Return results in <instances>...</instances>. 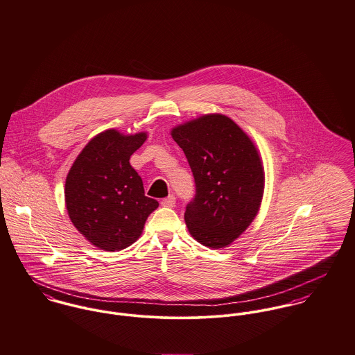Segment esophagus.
<instances>
[{"mask_svg":"<svg viewBox=\"0 0 355 355\" xmlns=\"http://www.w3.org/2000/svg\"><path fill=\"white\" fill-rule=\"evenodd\" d=\"M160 204H162L163 207H168V208H171V207H174V205H175V197L173 196V195H170V196L163 198Z\"/></svg>","mask_w":355,"mask_h":355,"instance_id":"obj_1","label":"esophagus"}]
</instances>
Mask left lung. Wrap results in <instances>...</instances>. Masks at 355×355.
I'll use <instances>...</instances> for the list:
<instances>
[{
	"mask_svg": "<svg viewBox=\"0 0 355 355\" xmlns=\"http://www.w3.org/2000/svg\"><path fill=\"white\" fill-rule=\"evenodd\" d=\"M192 168L196 195L187 205L191 236L211 249L226 248L256 218L264 167L250 137L223 114H205L171 129Z\"/></svg>",
	"mask_w": 355,
	"mask_h": 355,
	"instance_id": "1",
	"label": "left lung"
}]
</instances>
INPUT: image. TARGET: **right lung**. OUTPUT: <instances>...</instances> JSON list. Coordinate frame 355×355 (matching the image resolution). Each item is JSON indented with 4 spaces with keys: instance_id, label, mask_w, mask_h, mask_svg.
I'll return each instance as SVG.
<instances>
[{
    "instance_id": "add662e5",
    "label": "right lung",
    "mask_w": 355,
    "mask_h": 355,
    "mask_svg": "<svg viewBox=\"0 0 355 355\" xmlns=\"http://www.w3.org/2000/svg\"><path fill=\"white\" fill-rule=\"evenodd\" d=\"M146 140V132L107 129L88 141L67 175L68 215L80 234L99 249L130 246L158 208L157 200L144 195L141 177L129 163Z\"/></svg>"
}]
</instances>
